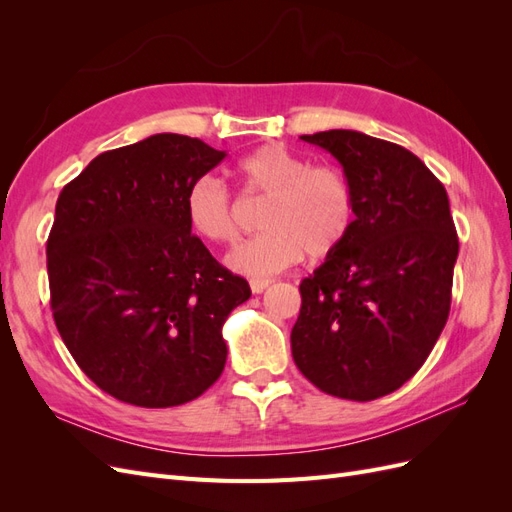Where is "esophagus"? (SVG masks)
I'll use <instances>...</instances> for the list:
<instances>
[{"label": "esophagus", "instance_id": "esophagus-1", "mask_svg": "<svg viewBox=\"0 0 512 512\" xmlns=\"http://www.w3.org/2000/svg\"><path fill=\"white\" fill-rule=\"evenodd\" d=\"M273 282L271 280H262V277H254V280H250V288L254 294H260L265 288H269Z\"/></svg>", "mask_w": 512, "mask_h": 512}]
</instances>
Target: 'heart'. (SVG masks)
<instances>
[{
	"label": "heart",
	"mask_w": 512,
	"mask_h": 512,
	"mask_svg": "<svg viewBox=\"0 0 512 512\" xmlns=\"http://www.w3.org/2000/svg\"><path fill=\"white\" fill-rule=\"evenodd\" d=\"M245 192L267 196L260 235L226 256L243 275L269 277L305 256L324 258L346 241L354 224V188L339 166L312 164L282 145H265L237 164ZM185 218L200 239L226 245L239 235L237 209L218 177L196 179L185 192Z\"/></svg>",
	"instance_id": "b5f03b06"
}]
</instances>
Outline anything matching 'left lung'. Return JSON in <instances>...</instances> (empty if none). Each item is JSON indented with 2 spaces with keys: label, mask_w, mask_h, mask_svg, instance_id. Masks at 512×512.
Wrapping results in <instances>:
<instances>
[{
  "label": "left lung",
  "mask_w": 512,
  "mask_h": 512,
  "mask_svg": "<svg viewBox=\"0 0 512 512\" xmlns=\"http://www.w3.org/2000/svg\"><path fill=\"white\" fill-rule=\"evenodd\" d=\"M348 175L346 241L301 282L292 359L327 395L371 401L408 382L451 309L459 239L444 185L412 151L354 130L303 134Z\"/></svg>",
  "instance_id": "obj_1"
}]
</instances>
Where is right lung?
Segmentation results:
<instances>
[{
	"label": "right lung",
	"instance_id": "obj_1",
	"mask_svg": "<svg viewBox=\"0 0 512 512\" xmlns=\"http://www.w3.org/2000/svg\"><path fill=\"white\" fill-rule=\"evenodd\" d=\"M226 158L183 134L104 151L61 190L46 241L57 331L85 376L141 408L181 406L222 376V327L250 284L185 218V192Z\"/></svg>",
	"mask_w": 512,
	"mask_h": 512
}]
</instances>
